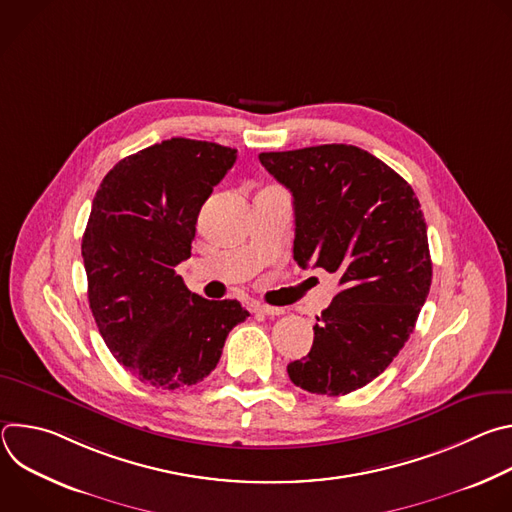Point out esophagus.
<instances>
[{"label":"esophagus","mask_w":512,"mask_h":512,"mask_svg":"<svg viewBox=\"0 0 512 512\" xmlns=\"http://www.w3.org/2000/svg\"><path fill=\"white\" fill-rule=\"evenodd\" d=\"M253 312L257 314H267V316H279L283 314V308H277V306H267V304H253Z\"/></svg>","instance_id":"34e87169"}]
</instances>
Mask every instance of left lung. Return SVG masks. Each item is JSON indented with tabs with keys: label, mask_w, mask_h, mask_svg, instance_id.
Segmentation results:
<instances>
[{
	"label": "left lung",
	"mask_w": 512,
	"mask_h": 512,
	"mask_svg": "<svg viewBox=\"0 0 512 512\" xmlns=\"http://www.w3.org/2000/svg\"><path fill=\"white\" fill-rule=\"evenodd\" d=\"M294 196V259L338 275L340 291L314 326L291 383L346 395L377 379L415 328L431 285L427 225L413 188L356 145L259 154Z\"/></svg>",
	"instance_id": "8db88e82"
}]
</instances>
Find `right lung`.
Returning a JSON list of instances; mask_svg holds the SVG:
<instances>
[{
	"mask_svg": "<svg viewBox=\"0 0 512 512\" xmlns=\"http://www.w3.org/2000/svg\"><path fill=\"white\" fill-rule=\"evenodd\" d=\"M237 160L212 141L172 137L123 158L103 178L83 235L89 306L123 367L156 389L200 383L249 312L184 285L198 212Z\"/></svg>",
	"mask_w": 512,
	"mask_h": 512,
	"instance_id": "obj_1",
	"label": "right lung"
}]
</instances>
